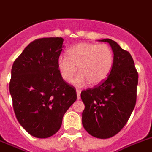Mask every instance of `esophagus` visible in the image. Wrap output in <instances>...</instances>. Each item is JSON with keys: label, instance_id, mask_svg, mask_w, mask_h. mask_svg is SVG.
Returning <instances> with one entry per match:
<instances>
[{"label": "esophagus", "instance_id": "esophagus-1", "mask_svg": "<svg viewBox=\"0 0 152 152\" xmlns=\"http://www.w3.org/2000/svg\"><path fill=\"white\" fill-rule=\"evenodd\" d=\"M77 99H81V90L77 89Z\"/></svg>", "mask_w": 152, "mask_h": 152}]
</instances>
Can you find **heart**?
I'll return each mask as SVG.
<instances>
[{
  "instance_id": "b5f03b06",
  "label": "heart",
  "mask_w": 152,
  "mask_h": 152,
  "mask_svg": "<svg viewBox=\"0 0 152 152\" xmlns=\"http://www.w3.org/2000/svg\"><path fill=\"white\" fill-rule=\"evenodd\" d=\"M67 56L61 55L57 59V67L61 77L66 81L73 80L75 86L81 87L86 84L97 85L108 77L113 64V53L105 43L96 44L81 42L67 50Z\"/></svg>"
}]
</instances>
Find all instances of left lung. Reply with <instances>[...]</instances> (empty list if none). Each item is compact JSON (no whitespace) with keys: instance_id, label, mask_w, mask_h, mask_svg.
Segmentation results:
<instances>
[{"instance_id":"left-lung-1","label":"left lung","mask_w":152,"mask_h":152,"mask_svg":"<svg viewBox=\"0 0 152 152\" xmlns=\"http://www.w3.org/2000/svg\"><path fill=\"white\" fill-rule=\"evenodd\" d=\"M100 41L112 47L113 64L106 80L81 92L82 124L91 136L106 139L122 130L134 109L138 73L128 51L110 39Z\"/></svg>"}]
</instances>
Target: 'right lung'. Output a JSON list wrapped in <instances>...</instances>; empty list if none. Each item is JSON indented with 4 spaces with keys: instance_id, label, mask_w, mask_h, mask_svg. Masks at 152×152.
Segmentation results:
<instances>
[{
    "instance_id": "obj_1",
    "label": "right lung",
    "mask_w": 152,
    "mask_h": 152,
    "mask_svg": "<svg viewBox=\"0 0 152 152\" xmlns=\"http://www.w3.org/2000/svg\"><path fill=\"white\" fill-rule=\"evenodd\" d=\"M61 37L37 39L14 61L9 91L16 118L27 132L46 138L61 128L63 116L77 99L76 89L57 67Z\"/></svg>"
}]
</instances>
